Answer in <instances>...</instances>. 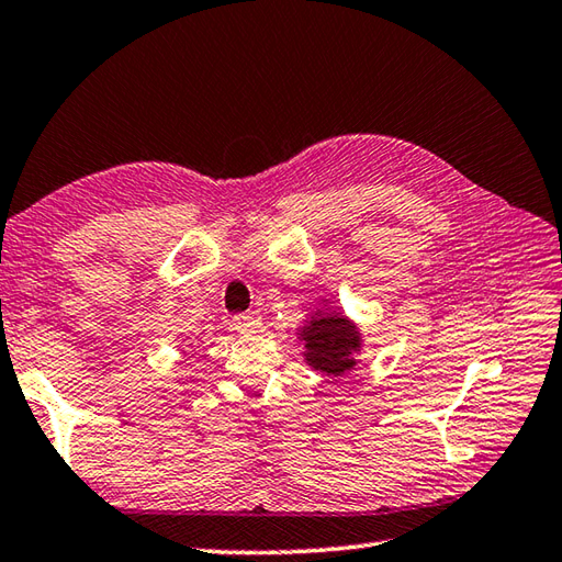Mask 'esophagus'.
<instances>
[{
  "mask_svg": "<svg viewBox=\"0 0 562 562\" xmlns=\"http://www.w3.org/2000/svg\"><path fill=\"white\" fill-rule=\"evenodd\" d=\"M260 326H262V316L256 312L234 316V328L238 334H252V331H258Z\"/></svg>",
  "mask_w": 562,
  "mask_h": 562,
  "instance_id": "1",
  "label": "esophagus"
}]
</instances>
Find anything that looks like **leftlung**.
Listing matches in <instances>:
<instances>
[{
  "label": "left lung",
  "instance_id": "1",
  "mask_svg": "<svg viewBox=\"0 0 562 562\" xmlns=\"http://www.w3.org/2000/svg\"><path fill=\"white\" fill-rule=\"evenodd\" d=\"M296 338L304 344V360L326 378H344L356 370V356L362 348V334L356 322L336 310H316L310 314Z\"/></svg>",
  "mask_w": 562,
  "mask_h": 562
}]
</instances>
